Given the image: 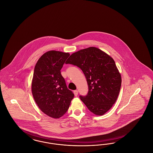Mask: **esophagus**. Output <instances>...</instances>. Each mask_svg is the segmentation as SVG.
<instances>
[{
    "mask_svg": "<svg viewBox=\"0 0 153 153\" xmlns=\"http://www.w3.org/2000/svg\"><path fill=\"white\" fill-rule=\"evenodd\" d=\"M73 92H74V94L76 96H77L78 95V91L77 90H74L73 91Z\"/></svg>",
    "mask_w": 153,
    "mask_h": 153,
    "instance_id": "1",
    "label": "esophagus"
}]
</instances>
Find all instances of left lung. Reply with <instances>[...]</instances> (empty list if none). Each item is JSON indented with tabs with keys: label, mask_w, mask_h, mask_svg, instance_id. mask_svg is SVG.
<instances>
[{
	"label": "left lung",
	"mask_w": 153,
	"mask_h": 153,
	"mask_svg": "<svg viewBox=\"0 0 153 153\" xmlns=\"http://www.w3.org/2000/svg\"><path fill=\"white\" fill-rule=\"evenodd\" d=\"M65 64L80 68L88 85L86 96L81 100L96 115H102L115 104L119 94L122 79L113 58L95 47L73 53Z\"/></svg>",
	"instance_id": "left-lung-1"
}]
</instances>
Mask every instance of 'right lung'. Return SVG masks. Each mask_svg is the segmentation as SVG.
<instances>
[{"instance_id":"1","label":"right lung","mask_w":153,"mask_h":153,"mask_svg":"<svg viewBox=\"0 0 153 153\" xmlns=\"http://www.w3.org/2000/svg\"><path fill=\"white\" fill-rule=\"evenodd\" d=\"M69 55L61 51H47L34 68L31 84L34 99L39 109L53 118L62 117L74 97L60 71Z\"/></svg>"}]
</instances>
